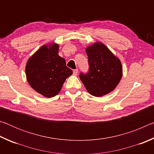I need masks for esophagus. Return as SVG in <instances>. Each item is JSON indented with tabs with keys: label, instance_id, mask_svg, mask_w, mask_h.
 <instances>
[{
	"label": "esophagus",
	"instance_id": "esophagus-1",
	"mask_svg": "<svg viewBox=\"0 0 154 154\" xmlns=\"http://www.w3.org/2000/svg\"><path fill=\"white\" fill-rule=\"evenodd\" d=\"M78 73V69H74L73 70V75H77Z\"/></svg>",
	"mask_w": 154,
	"mask_h": 154
}]
</instances>
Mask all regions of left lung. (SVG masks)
<instances>
[{"label":"left lung","instance_id":"left-lung-1","mask_svg":"<svg viewBox=\"0 0 154 154\" xmlns=\"http://www.w3.org/2000/svg\"><path fill=\"white\" fill-rule=\"evenodd\" d=\"M89 69L81 72L80 79L91 95L100 97L113 91L122 76L119 60L102 43H96L86 48Z\"/></svg>","mask_w":154,"mask_h":154}]
</instances>
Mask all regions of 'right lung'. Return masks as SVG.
<instances>
[{
	"instance_id": "add662e5",
	"label": "right lung",
	"mask_w": 154,
	"mask_h": 154,
	"mask_svg": "<svg viewBox=\"0 0 154 154\" xmlns=\"http://www.w3.org/2000/svg\"><path fill=\"white\" fill-rule=\"evenodd\" d=\"M59 45H43L30 57L26 66L28 83L36 92L47 98L58 94L67 77L72 74L66 61L58 56Z\"/></svg>"
}]
</instances>
